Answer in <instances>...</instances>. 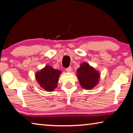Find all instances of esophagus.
<instances>
[{
  "label": "esophagus",
  "instance_id": "esophagus-1",
  "mask_svg": "<svg viewBox=\"0 0 133 133\" xmlns=\"http://www.w3.org/2000/svg\"><path fill=\"white\" fill-rule=\"evenodd\" d=\"M66 71H67V72H70V71H71V67H69L68 68H67L66 69Z\"/></svg>",
  "mask_w": 133,
  "mask_h": 133
}]
</instances>
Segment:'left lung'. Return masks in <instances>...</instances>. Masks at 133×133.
I'll use <instances>...</instances> for the list:
<instances>
[{
    "label": "left lung",
    "mask_w": 133,
    "mask_h": 133,
    "mask_svg": "<svg viewBox=\"0 0 133 133\" xmlns=\"http://www.w3.org/2000/svg\"><path fill=\"white\" fill-rule=\"evenodd\" d=\"M77 77L81 86L85 89H92L98 85L100 73L87 63H82L77 70Z\"/></svg>",
    "instance_id": "left-lung-1"
}]
</instances>
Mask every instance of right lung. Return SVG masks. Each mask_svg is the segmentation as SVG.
<instances>
[{
	"instance_id": "right-lung-1",
	"label": "right lung",
	"mask_w": 133,
	"mask_h": 133,
	"mask_svg": "<svg viewBox=\"0 0 133 133\" xmlns=\"http://www.w3.org/2000/svg\"><path fill=\"white\" fill-rule=\"evenodd\" d=\"M61 73V71L47 65L35 73V79L43 89L51 92L57 87L59 76Z\"/></svg>"
}]
</instances>
